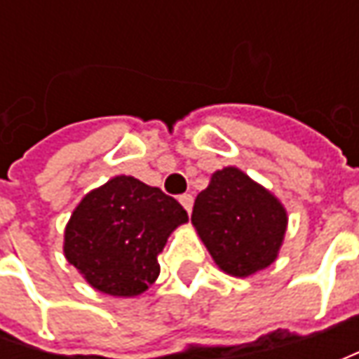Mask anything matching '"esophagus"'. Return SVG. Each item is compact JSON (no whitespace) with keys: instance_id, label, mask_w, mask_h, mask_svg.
<instances>
[{"instance_id":"1","label":"esophagus","mask_w":359,"mask_h":359,"mask_svg":"<svg viewBox=\"0 0 359 359\" xmlns=\"http://www.w3.org/2000/svg\"><path fill=\"white\" fill-rule=\"evenodd\" d=\"M180 203L186 208L187 214H191V208H194V196H191V194H184V196H180Z\"/></svg>"}]
</instances>
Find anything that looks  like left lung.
<instances>
[{
  "instance_id": "1",
  "label": "left lung",
  "mask_w": 359,
  "mask_h": 359,
  "mask_svg": "<svg viewBox=\"0 0 359 359\" xmlns=\"http://www.w3.org/2000/svg\"><path fill=\"white\" fill-rule=\"evenodd\" d=\"M191 224L215 264L229 276L245 278L276 259L287 215L268 189L238 168H224L198 194Z\"/></svg>"
}]
</instances>
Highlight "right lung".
Returning a JSON list of instances; mask_svg holds the SVG:
<instances>
[{
    "label": "right lung",
    "instance_id": "right-lung-1",
    "mask_svg": "<svg viewBox=\"0 0 359 359\" xmlns=\"http://www.w3.org/2000/svg\"><path fill=\"white\" fill-rule=\"evenodd\" d=\"M186 222V210L172 196L118 175L77 205L65 228L63 252L95 290L137 296L156 282L158 255L168 236Z\"/></svg>",
    "mask_w": 359,
    "mask_h": 359
}]
</instances>
